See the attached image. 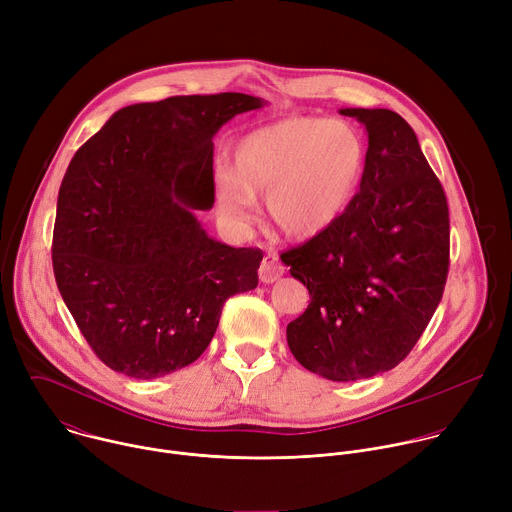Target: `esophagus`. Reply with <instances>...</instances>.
Wrapping results in <instances>:
<instances>
[{
  "mask_svg": "<svg viewBox=\"0 0 512 512\" xmlns=\"http://www.w3.org/2000/svg\"><path fill=\"white\" fill-rule=\"evenodd\" d=\"M283 275V265L275 255H265L259 265V279L263 283H273Z\"/></svg>",
  "mask_w": 512,
  "mask_h": 512,
  "instance_id": "34e87169",
  "label": "esophagus"
}]
</instances>
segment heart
<instances>
[{
	"mask_svg": "<svg viewBox=\"0 0 512 512\" xmlns=\"http://www.w3.org/2000/svg\"><path fill=\"white\" fill-rule=\"evenodd\" d=\"M367 160V139L352 123L289 115L235 143L231 170L216 174L214 202L221 221L243 231L265 194L271 227L285 239L310 241L348 212Z\"/></svg>",
	"mask_w": 512,
	"mask_h": 512,
	"instance_id": "b5f03b06",
	"label": "heart"
}]
</instances>
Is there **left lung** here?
Listing matches in <instances>:
<instances>
[{"label":"left lung","instance_id":"left-lung-1","mask_svg":"<svg viewBox=\"0 0 512 512\" xmlns=\"http://www.w3.org/2000/svg\"><path fill=\"white\" fill-rule=\"evenodd\" d=\"M369 135L360 192L326 233L281 255L310 291L287 324L304 369L336 383L395 369L442 300L450 214L415 131L391 109H340Z\"/></svg>","mask_w":512,"mask_h":512}]
</instances>
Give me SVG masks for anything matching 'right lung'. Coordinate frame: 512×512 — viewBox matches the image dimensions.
<instances>
[{
  "instance_id": "1",
  "label": "right lung",
  "mask_w": 512,
  "mask_h": 512,
  "mask_svg": "<svg viewBox=\"0 0 512 512\" xmlns=\"http://www.w3.org/2000/svg\"><path fill=\"white\" fill-rule=\"evenodd\" d=\"M243 93L119 109L70 160L56 202L60 296L109 369L150 381L194 362L225 302L257 287L259 249L212 239V137L261 109Z\"/></svg>"
}]
</instances>
